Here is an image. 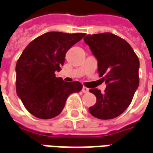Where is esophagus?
I'll use <instances>...</instances> for the list:
<instances>
[{
  "instance_id": "obj_1",
  "label": "esophagus",
  "mask_w": 153,
  "mask_h": 153,
  "mask_svg": "<svg viewBox=\"0 0 153 153\" xmlns=\"http://www.w3.org/2000/svg\"><path fill=\"white\" fill-rule=\"evenodd\" d=\"M89 89H88V88H86V87H83V88H82V92H83V93H88V92H89Z\"/></svg>"
}]
</instances>
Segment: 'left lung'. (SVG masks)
Returning <instances> with one entry per match:
<instances>
[{
  "mask_svg": "<svg viewBox=\"0 0 153 153\" xmlns=\"http://www.w3.org/2000/svg\"><path fill=\"white\" fill-rule=\"evenodd\" d=\"M98 61L100 77L106 88L104 93L91 89L96 96L95 105L90 113L101 120L116 118L126 110L139 85L137 56L128 42L111 33L87 35L84 37Z\"/></svg>",
  "mask_w": 153,
  "mask_h": 153,
  "instance_id": "8db88e82",
  "label": "left lung"
}]
</instances>
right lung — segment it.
Returning <instances> with one entry per match:
<instances>
[{"mask_svg":"<svg viewBox=\"0 0 153 153\" xmlns=\"http://www.w3.org/2000/svg\"><path fill=\"white\" fill-rule=\"evenodd\" d=\"M85 35L49 32L23 50L16 65V94L32 115L40 119L59 116L68 96L81 90V83L65 82L55 72L60 71L67 51Z\"/></svg>","mask_w":153,"mask_h":153,"instance_id":"add662e5","label":"right lung"}]
</instances>
